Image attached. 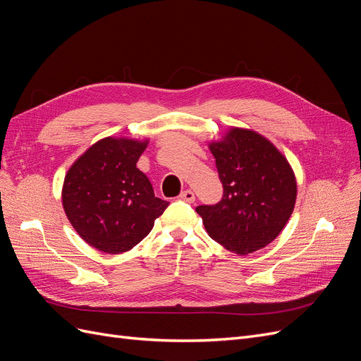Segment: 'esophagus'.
<instances>
[{
	"mask_svg": "<svg viewBox=\"0 0 361 361\" xmlns=\"http://www.w3.org/2000/svg\"><path fill=\"white\" fill-rule=\"evenodd\" d=\"M179 199H180V200H183V202H188V203H192V202L195 200V195H194V192H192L191 190H185L183 192H180V195H179Z\"/></svg>",
	"mask_w": 361,
	"mask_h": 361,
	"instance_id": "1",
	"label": "esophagus"
}]
</instances>
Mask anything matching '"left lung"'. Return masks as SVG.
I'll return each instance as SVG.
<instances>
[{"mask_svg":"<svg viewBox=\"0 0 361 361\" xmlns=\"http://www.w3.org/2000/svg\"><path fill=\"white\" fill-rule=\"evenodd\" d=\"M223 197L195 211L206 232L228 251L248 255L279 236L292 215L297 182L288 159L255 130L233 128L209 145Z\"/></svg>","mask_w":361,"mask_h":361,"instance_id":"left-lung-1","label":"left lung"}]
</instances>
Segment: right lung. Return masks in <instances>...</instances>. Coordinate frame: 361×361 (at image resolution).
Here are the masks:
<instances>
[{
  "label": "right lung",
  "instance_id": "right-lung-1",
  "mask_svg": "<svg viewBox=\"0 0 361 361\" xmlns=\"http://www.w3.org/2000/svg\"><path fill=\"white\" fill-rule=\"evenodd\" d=\"M147 141L108 137L69 169L63 207L84 241L104 253H123L145 239L169 202L155 197L137 161Z\"/></svg>",
  "mask_w": 361,
  "mask_h": 361
}]
</instances>
